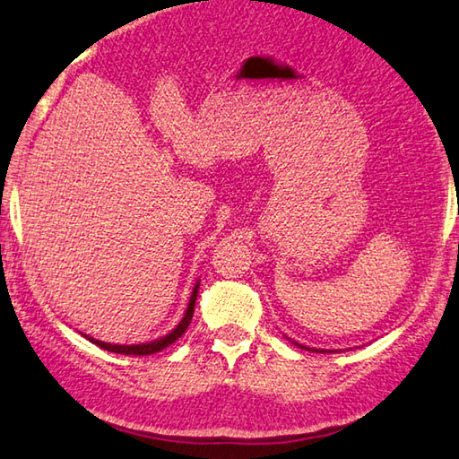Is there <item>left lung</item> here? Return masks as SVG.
<instances>
[{
	"label": "left lung",
	"instance_id": "1",
	"mask_svg": "<svg viewBox=\"0 0 459 459\" xmlns=\"http://www.w3.org/2000/svg\"><path fill=\"white\" fill-rule=\"evenodd\" d=\"M295 346H299V348H306V346H301V344H298V342H293ZM306 351H316V348H306ZM316 352H324V351H316ZM328 352H332V351H328Z\"/></svg>",
	"mask_w": 459,
	"mask_h": 459
}]
</instances>
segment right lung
I'll return each instance as SVG.
<instances>
[{"label":"right lung","instance_id":"1","mask_svg":"<svg viewBox=\"0 0 459 459\" xmlns=\"http://www.w3.org/2000/svg\"><path fill=\"white\" fill-rule=\"evenodd\" d=\"M198 287H200V281H196V285H194L192 290V295H190V301H188V307H186V314L182 317V322L176 325V328L166 333V336H161L158 340L153 342H143V344H108V342H100V340H95L87 336V333H82L84 338L91 340L92 344H97L99 348H103V351H108V352H115V354H127V356H150V354H155V352H161L164 348H168L169 344H174V342L182 336V333L188 330V325L192 322V316H194V304H196V295H198Z\"/></svg>","mask_w":459,"mask_h":459}]
</instances>
